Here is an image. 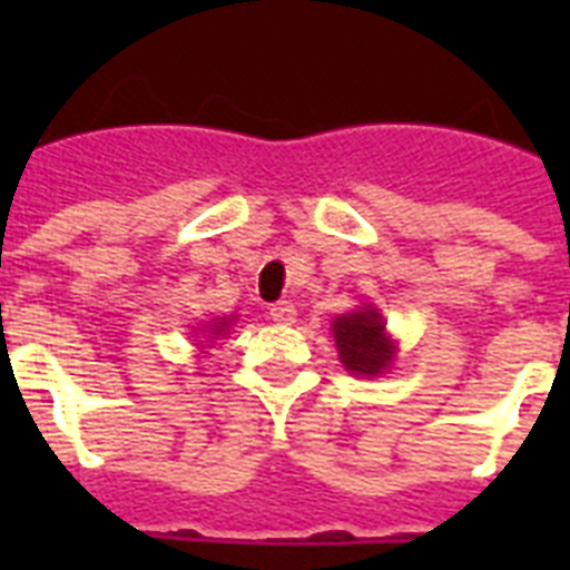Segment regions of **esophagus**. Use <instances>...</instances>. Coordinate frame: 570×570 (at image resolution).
Listing matches in <instances>:
<instances>
[{
    "instance_id": "esophagus-1",
    "label": "esophagus",
    "mask_w": 570,
    "mask_h": 570,
    "mask_svg": "<svg viewBox=\"0 0 570 570\" xmlns=\"http://www.w3.org/2000/svg\"><path fill=\"white\" fill-rule=\"evenodd\" d=\"M271 320L279 322V325H291V322H296L294 302H288V299L274 302V305H271Z\"/></svg>"
}]
</instances>
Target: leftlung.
Listing matches in <instances>:
<instances>
[{
	"instance_id": "obj_1",
	"label": "left lung",
	"mask_w": 570,
	"mask_h": 570,
	"mask_svg": "<svg viewBox=\"0 0 570 570\" xmlns=\"http://www.w3.org/2000/svg\"><path fill=\"white\" fill-rule=\"evenodd\" d=\"M334 340L340 347L342 365L351 374L376 376L394 360V342L385 336V322L374 308L336 316Z\"/></svg>"
}]
</instances>
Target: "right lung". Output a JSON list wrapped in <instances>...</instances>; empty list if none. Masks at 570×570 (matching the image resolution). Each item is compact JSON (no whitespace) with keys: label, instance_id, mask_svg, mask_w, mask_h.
I'll return each instance as SVG.
<instances>
[{"label":"right lung","instance_id":"right-lung-1","mask_svg":"<svg viewBox=\"0 0 570 570\" xmlns=\"http://www.w3.org/2000/svg\"><path fill=\"white\" fill-rule=\"evenodd\" d=\"M228 325H230V322H228V320H223V322H216V325H214V331H210V334H223V331H225V328H228Z\"/></svg>","mask_w":570,"mask_h":570}]
</instances>
